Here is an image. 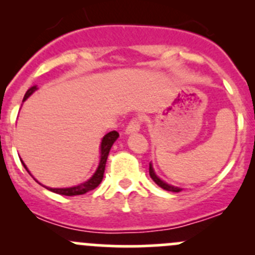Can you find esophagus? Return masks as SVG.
I'll return each instance as SVG.
<instances>
[{"mask_svg": "<svg viewBox=\"0 0 255 255\" xmlns=\"http://www.w3.org/2000/svg\"><path fill=\"white\" fill-rule=\"evenodd\" d=\"M142 122H143L142 116H138V117L132 118V120L128 122L127 127H126V133H127V134H129V133L138 132V130L140 129V125H142Z\"/></svg>", "mask_w": 255, "mask_h": 255, "instance_id": "obj_1", "label": "esophagus"}]
</instances>
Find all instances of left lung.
<instances>
[{"label":"left lung","instance_id":"left-lung-1","mask_svg":"<svg viewBox=\"0 0 255 255\" xmlns=\"http://www.w3.org/2000/svg\"><path fill=\"white\" fill-rule=\"evenodd\" d=\"M149 175H150L151 179H153L154 181H155V184L159 185V186H160L161 189L168 190V191H173V192H179V191H181V189H179V187L171 186V185H169V184H166V182L161 181V180L159 179V177L155 175V173H154V170H153V168H151V165H149Z\"/></svg>","mask_w":255,"mask_h":255}]
</instances>
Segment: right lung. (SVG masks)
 <instances>
[{"label":"right lung","mask_w":255,"mask_h":255,"mask_svg":"<svg viewBox=\"0 0 255 255\" xmlns=\"http://www.w3.org/2000/svg\"><path fill=\"white\" fill-rule=\"evenodd\" d=\"M35 90H37V86L30 87V89L28 90L27 92H25L23 101H25V100H27L28 97H29L30 95H32L33 92L35 91ZM118 135H120V134H118V132H116V130H112V132L107 133V134L104 137V139H102V142H101V160H100V165H99V168H97L96 173L92 175L91 179L87 180V181L84 182V184H80L79 186L68 187V189H51V187H47V189L50 190V191L55 192V194L65 195V196L84 195V194H86V192L91 191V190L96 189V187L99 186L100 184H101L102 179H104L105 166H106L107 156H109L110 150H111L112 144L115 143L116 139H117ZM22 164H23V166L25 168V165H24V163H23V161H22ZM25 170L28 171V169L25 168ZM28 173H29V171H28Z\"/></svg>","instance_id":"1"}]
</instances>
